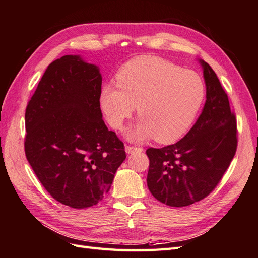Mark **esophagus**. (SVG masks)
I'll return each instance as SVG.
<instances>
[{"label": "esophagus", "mask_w": 258, "mask_h": 258, "mask_svg": "<svg viewBox=\"0 0 258 258\" xmlns=\"http://www.w3.org/2000/svg\"><path fill=\"white\" fill-rule=\"evenodd\" d=\"M125 151H126V154H134V153H136V151H143V149L140 148V147L126 146V147H125Z\"/></svg>", "instance_id": "obj_1"}]
</instances>
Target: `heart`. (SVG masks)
<instances>
[{"label":"heart","mask_w":258,"mask_h":258,"mask_svg":"<svg viewBox=\"0 0 258 258\" xmlns=\"http://www.w3.org/2000/svg\"><path fill=\"white\" fill-rule=\"evenodd\" d=\"M116 86L104 85L100 105L112 127L122 130L137 107L140 121L128 131L131 141L155 137L170 144L192 126L206 95L202 76L156 56L137 57L123 65Z\"/></svg>","instance_id":"1"}]
</instances>
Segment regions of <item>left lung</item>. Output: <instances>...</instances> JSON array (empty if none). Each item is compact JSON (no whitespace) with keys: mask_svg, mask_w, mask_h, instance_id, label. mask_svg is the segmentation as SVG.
I'll return each mask as SVG.
<instances>
[{"mask_svg":"<svg viewBox=\"0 0 258 258\" xmlns=\"http://www.w3.org/2000/svg\"><path fill=\"white\" fill-rule=\"evenodd\" d=\"M206 102L201 115L181 141L163 148H148L147 185L159 202L185 207L213 192L236 151V121L229 99L208 63L198 58Z\"/></svg>","mask_w":258,"mask_h":258,"instance_id":"obj_1","label":"left lung"}]
</instances>
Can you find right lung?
<instances>
[{"label":"right lung","instance_id":"1","mask_svg":"<svg viewBox=\"0 0 258 258\" xmlns=\"http://www.w3.org/2000/svg\"><path fill=\"white\" fill-rule=\"evenodd\" d=\"M99 66L81 55L52 62L25 113L27 160L48 193L66 206L102 201L126 158L102 120Z\"/></svg>","mask_w":258,"mask_h":258}]
</instances>
